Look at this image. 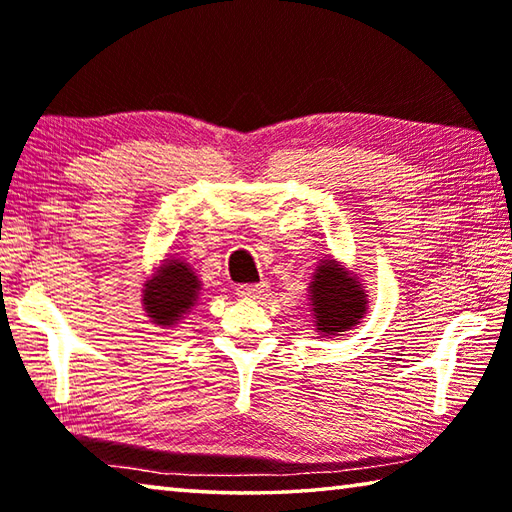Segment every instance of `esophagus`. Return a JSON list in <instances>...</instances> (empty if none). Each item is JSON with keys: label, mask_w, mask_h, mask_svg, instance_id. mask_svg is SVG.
I'll return each mask as SVG.
<instances>
[{"label": "esophagus", "mask_w": 512, "mask_h": 512, "mask_svg": "<svg viewBox=\"0 0 512 512\" xmlns=\"http://www.w3.org/2000/svg\"><path fill=\"white\" fill-rule=\"evenodd\" d=\"M268 293V284L259 282V284H239L237 287V296L239 298H248V300H262Z\"/></svg>", "instance_id": "34e87169"}]
</instances>
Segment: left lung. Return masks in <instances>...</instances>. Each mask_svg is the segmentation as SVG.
<instances>
[{"instance_id": "obj_1", "label": "left lung", "mask_w": 512, "mask_h": 512, "mask_svg": "<svg viewBox=\"0 0 512 512\" xmlns=\"http://www.w3.org/2000/svg\"><path fill=\"white\" fill-rule=\"evenodd\" d=\"M309 291L320 332H348L366 314V296L361 284L345 275L332 259L318 266Z\"/></svg>"}]
</instances>
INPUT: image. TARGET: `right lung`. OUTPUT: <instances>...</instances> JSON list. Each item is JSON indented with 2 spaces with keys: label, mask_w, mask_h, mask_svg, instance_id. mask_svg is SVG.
<instances>
[{
  "label": "right lung",
  "mask_w": 512,
  "mask_h": 512,
  "mask_svg": "<svg viewBox=\"0 0 512 512\" xmlns=\"http://www.w3.org/2000/svg\"><path fill=\"white\" fill-rule=\"evenodd\" d=\"M144 287V309L158 325L178 323L196 305L201 291L192 268L178 259H167L162 271Z\"/></svg>",
  "instance_id": "obj_1"
}]
</instances>
